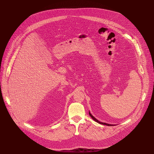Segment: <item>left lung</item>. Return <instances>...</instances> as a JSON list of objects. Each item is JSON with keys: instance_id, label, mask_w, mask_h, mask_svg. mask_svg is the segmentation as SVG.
I'll use <instances>...</instances> for the list:
<instances>
[{"instance_id": "left-lung-1", "label": "left lung", "mask_w": 154, "mask_h": 154, "mask_svg": "<svg viewBox=\"0 0 154 154\" xmlns=\"http://www.w3.org/2000/svg\"><path fill=\"white\" fill-rule=\"evenodd\" d=\"M89 115H90V116L93 118V120H94L96 122H98V123H99V124H103V125H108V126H112V125H112V124H106V123H104V122H100V121H99L97 119H96L91 113H90V112H89Z\"/></svg>"}]
</instances>
